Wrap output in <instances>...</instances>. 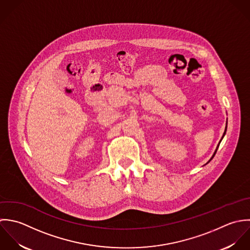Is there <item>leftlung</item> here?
<instances>
[{"instance_id":"left-lung-1","label":"left lung","mask_w":250,"mask_h":250,"mask_svg":"<svg viewBox=\"0 0 250 250\" xmlns=\"http://www.w3.org/2000/svg\"><path fill=\"white\" fill-rule=\"evenodd\" d=\"M226 130H227V122H226V126H225V130H224V133H223V135H222V137H221V139H220V141H219V143H218V145H217V147H216V149H215V150H214V152H213V154H212V156H211V157H210V158H209V160H208V162H207V163H206V164H208V162H209V161H210V160H211V159H212V158H213V156H214V154H215V153H216V150H217V149H218V147H219V144H220V142H221V140H222V139H223V137H224V136H225V134H226ZM206 164H205V165H206Z\"/></svg>"}]
</instances>
